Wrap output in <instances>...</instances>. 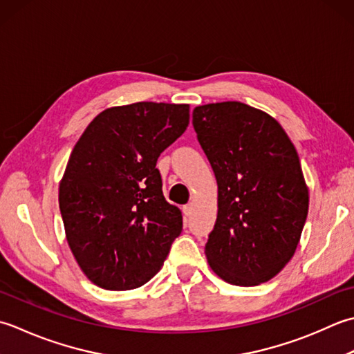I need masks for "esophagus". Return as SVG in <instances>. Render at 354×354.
Here are the masks:
<instances>
[{
    "mask_svg": "<svg viewBox=\"0 0 354 354\" xmlns=\"http://www.w3.org/2000/svg\"><path fill=\"white\" fill-rule=\"evenodd\" d=\"M192 205H186V206H183V214L186 215V217H189V215L192 214Z\"/></svg>",
    "mask_w": 354,
    "mask_h": 354,
    "instance_id": "esophagus-1",
    "label": "esophagus"
}]
</instances>
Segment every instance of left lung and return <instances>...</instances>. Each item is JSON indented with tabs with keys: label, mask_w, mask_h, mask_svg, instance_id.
Returning a JSON list of instances; mask_svg holds the SVG:
<instances>
[{
	"label": "left lung",
	"mask_w": 354,
	"mask_h": 354,
	"mask_svg": "<svg viewBox=\"0 0 354 354\" xmlns=\"http://www.w3.org/2000/svg\"><path fill=\"white\" fill-rule=\"evenodd\" d=\"M192 125L218 185L209 266L229 284L266 283L290 261L306 225L297 149L268 113L235 100L196 106Z\"/></svg>",
	"instance_id": "left-lung-1"
}]
</instances>
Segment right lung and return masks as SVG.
Masks as SVG:
<instances>
[{
    "label": "right lung",
    "instance_id": "add662e5",
    "mask_svg": "<svg viewBox=\"0 0 354 354\" xmlns=\"http://www.w3.org/2000/svg\"><path fill=\"white\" fill-rule=\"evenodd\" d=\"M187 124L186 104L113 106L71 151L59 185L64 227L79 268L105 290L148 283L182 234V212L165 200L156 163Z\"/></svg>",
    "mask_w": 354,
    "mask_h": 354
}]
</instances>
